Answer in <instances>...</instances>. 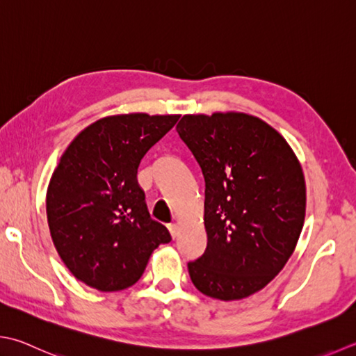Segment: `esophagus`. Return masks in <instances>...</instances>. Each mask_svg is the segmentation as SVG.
Segmentation results:
<instances>
[{"label":"esophagus","mask_w":356,"mask_h":356,"mask_svg":"<svg viewBox=\"0 0 356 356\" xmlns=\"http://www.w3.org/2000/svg\"><path fill=\"white\" fill-rule=\"evenodd\" d=\"M168 229H170V233H171L172 238H176V236L179 234V225L177 224H170Z\"/></svg>","instance_id":"obj_1"}]
</instances>
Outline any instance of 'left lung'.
<instances>
[{"instance_id":"1","label":"left lung","mask_w":356,"mask_h":356,"mask_svg":"<svg viewBox=\"0 0 356 356\" xmlns=\"http://www.w3.org/2000/svg\"><path fill=\"white\" fill-rule=\"evenodd\" d=\"M177 132L205 179L207 248L188 262L202 293L233 301L280 273L302 232L305 180L285 138L242 113L184 115Z\"/></svg>"}]
</instances>
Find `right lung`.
<instances>
[{
	"label": "right lung",
	"instance_id": "obj_1",
	"mask_svg": "<svg viewBox=\"0 0 356 356\" xmlns=\"http://www.w3.org/2000/svg\"><path fill=\"white\" fill-rule=\"evenodd\" d=\"M180 115L122 114L89 124L67 146L46 194L54 245L76 280L100 291L134 285L171 241L151 219L137 168Z\"/></svg>",
	"mask_w": 356,
	"mask_h": 356
}]
</instances>
